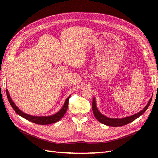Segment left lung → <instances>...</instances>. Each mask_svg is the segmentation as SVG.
<instances>
[{
  "label": "left lung",
  "instance_id": "1",
  "mask_svg": "<svg viewBox=\"0 0 158 158\" xmlns=\"http://www.w3.org/2000/svg\"><path fill=\"white\" fill-rule=\"evenodd\" d=\"M152 96L150 99L149 102H148V103H147L145 107L140 112L133 114V115L128 116L127 117H124V118H109V117L105 116L104 114L100 113V111L97 108L95 97H94L93 102H92V111H93V113L94 114V116L95 118H96L97 120L99 121L100 123L103 124V125H106L107 126H111V127H121V126L127 125V124L132 122L133 121H135V119H136L137 118L141 116L142 114L146 111L148 107H149L150 104L151 103V101H152Z\"/></svg>",
  "mask_w": 158,
  "mask_h": 158
}]
</instances>
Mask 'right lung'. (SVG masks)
<instances>
[{
    "label": "right lung",
    "mask_w": 158,
    "mask_h": 158,
    "mask_svg": "<svg viewBox=\"0 0 158 158\" xmlns=\"http://www.w3.org/2000/svg\"><path fill=\"white\" fill-rule=\"evenodd\" d=\"M6 94H7V98H8L9 103H10L12 107L13 108V109L15 111V112L18 114H19V115L21 116L22 117L26 118V120L30 121H31L32 123H34L35 124H38V125H49V124L54 123H56L57 121H59V120H60L62 117L64 115L65 113L66 112V110H67L68 104H69V99L70 97V95H69V96L66 98L63 107L61 108L60 111H59L56 113L53 114V115L33 116V115H30V114H28L23 113L16 106V104L13 102L12 98H10V94H9L8 89H6Z\"/></svg>",
    "instance_id": "1"
}]
</instances>
